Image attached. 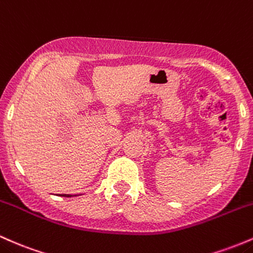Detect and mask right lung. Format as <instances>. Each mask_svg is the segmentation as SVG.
I'll return each instance as SVG.
<instances>
[{
	"instance_id": "obj_1",
	"label": "right lung",
	"mask_w": 253,
	"mask_h": 253,
	"mask_svg": "<svg viewBox=\"0 0 253 253\" xmlns=\"http://www.w3.org/2000/svg\"><path fill=\"white\" fill-rule=\"evenodd\" d=\"M61 196H63V197H72V196H69V195H61Z\"/></svg>"
}]
</instances>
